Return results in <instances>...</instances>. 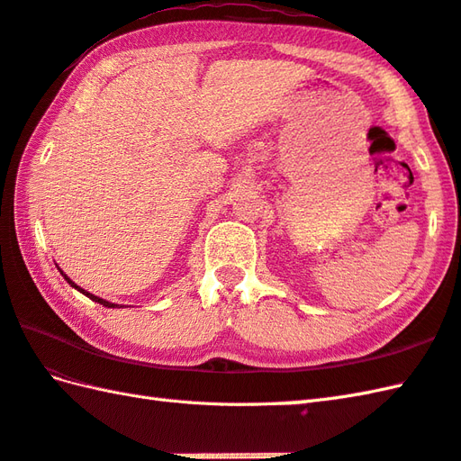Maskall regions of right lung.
I'll return each instance as SVG.
<instances>
[{
	"label": "right lung",
	"instance_id": "1",
	"mask_svg": "<svg viewBox=\"0 0 461 461\" xmlns=\"http://www.w3.org/2000/svg\"><path fill=\"white\" fill-rule=\"evenodd\" d=\"M59 271H61V269H59ZM61 276L65 277V281L68 283V285H71L73 289H77V291H81L83 293V295H86V297H89L91 301H95V303H101V305L103 307H109V309H116V307H119V305H114V303H111V301H104V299H101V297H96V295H93V293H89V291H85V289H81L79 285H77V283L75 281H71V279H68L67 276H65V273L61 271Z\"/></svg>",
	"mask_w": 461,
	"mask_h": 461
}]
</instances>
